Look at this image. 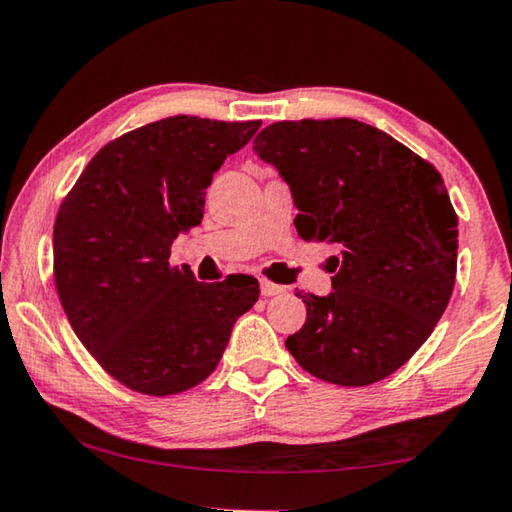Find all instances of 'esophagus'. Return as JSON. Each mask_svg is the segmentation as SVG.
I'll return each mask as SVG.
<instances>
[{"mask_svg": "<svg viewBox=\"0 0 512 512\" xmlns=\"http://www.w3.org/2000/svg\"><path fill=\"white\" fill-rule=\"evenodd\" d=\"M259 289H262V296H264V298L285 294V287H282V285H273V282H269V280L259 282Z\"/></svg>", "mask_w": 512, "mask_h": 512, "instance_id": "esophagus-1", "label": "esophagus"}]
</instances>
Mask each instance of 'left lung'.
<instances>
[{
	"instance_id": "1",
	"label": "left lung",
	"mask_w": 512,
	"mask_h": 512,
	"mask_svg": "<svg viewBox=\"0 0 512 512\" xmlns=\"http://www.w3.org/2000/svg\"><path fill=\"white\" fill-rule=\"evenodd\" d=\"M253 150L275 166L305 241L342 246L328 296L285 346L312 376L378 383L426 342L456 285L458 216L437 170L353 118L273 123Z\"/></svg>"
}]
</instances>
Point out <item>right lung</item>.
<instances>
[{
    "instance_id": "add662e5",
    "label": "right lung",
    "mask_w": 512,
    "mask_h": 512,
    "mask_svg": "<svg viewBox=\"0 0 512 512\" xmlns=\"http://www.w3.org/2000/svg\"><path fill=\"white\" fill-rule=\"evenodd\" d=\"M262 125L173 116L95 154L54 223V282L72 330L118 383L168 396L216 369L243 312L250 275L198 282L170 246L200 225L223 161Z\"/></svg>"
}]
</instances>
